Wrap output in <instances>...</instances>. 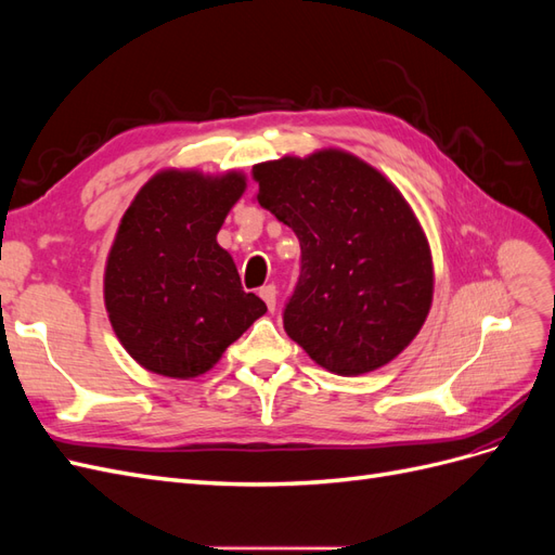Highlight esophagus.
<instances>
[{"label":"esophagus","mask_w":555,"mask_h":555,"mask_svg":"<svg viewBox=\"0 0 555 555\" xmlns=\"http://www.w3.org/2000/svg\"><path fill=\"white\" fill-rule=\"evenodd\" d=\"M259 296L263 298V304L268 306V310H275V304H278V289H275V284H266V287H261L259 289Z\"/></svg>","instance_id":"34e87169"}]
</instances>
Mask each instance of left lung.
<instances>
[{
    "label": "left lung",
    "instance_id": "8db88e82",
    "mask_svg": "<svg viewBox=\"0 0 555 555\" xmlns=\"http://www.w3.org/2000/svg\"><path fill=\"white\" fill-rule=\"evenodd\" d=\"M259 206L300 243V278L284 308L289 338L328 373L391 363L433 306V255L408 198L340 147L251 166Z\"/></svg>",
    "mask_w": 555,
    "mask_h": 555
}]
</instances>
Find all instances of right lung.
Here are the masks:
<instances>
[{
  "label": "right lung",
  "mask_w": 555,
  "mask_h": 555,
  "mask_svg": "<svg viewBox=\"0 0 555 555\" xmlns=\"http://www.w3.org/2000/svg\"><path fill=\"white\" fill-rule=\"evenodd\" d=\"M247 190L243 171L164 169L125 210L104 271V304L127 354L145 371L192 379L266 314L217 243Z\"/></svg>",
  "instance_id": "1"
}]
</instances>
